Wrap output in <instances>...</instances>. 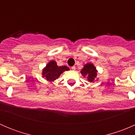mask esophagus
Returning a JSON list of instances; mask_svg holds the SVG:
<instances>
[{
  "label": "esophagus",
  "mask_w": 135,
  "mask_h": 135,
  "mask_svg": "<svg viewBox=\"0 0 135 135\" xmlns=\"http://www.w3.org/2000/svg\"><path fill=\"white\" fill-rule=\"evenodd\" d=\"M71 69H72V70H76V66H72V67H71Z\"/></svg>",
  "instance_id": "obj_1"
}]
</instances>
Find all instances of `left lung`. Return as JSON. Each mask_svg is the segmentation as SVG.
<instances>
[{"label":"left lung","instance_id":"left-lung-1","mask_svg":"<svg viewBox=\"0 0 135 135\" xmlns=\"http://www.w3.org/2000/svg\"><path fill=\"white\" fill-rule=\"evenodd\" d=\"M97 70L92 63H87L81 69V74L84 77L88 78V80L90 82H93L97 78Z\"/></svg>","mask_w":135,"mask_h":135}]
</instances>
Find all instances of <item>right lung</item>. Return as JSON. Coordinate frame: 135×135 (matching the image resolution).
Instances as JSON below:
<instances>
[{
  "instance_id": "right-lung-1",
  "label": "right lung",
  "mask_w": 135,
  "mask_h": 135,
  "mask_svg": "<svg viewBox=\"0 0 135 135\" xmlns=\"http://www.w3.org/2000/svg\"><path fill=\"white\" fill-rule=\"evenodd\" d=\"M69 70V68L67 66H58L55 61H51L42 70V76L47 81H53L58 78L63 72Z\"/></svg>"
}]
</instances>
